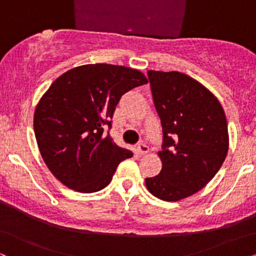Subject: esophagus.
<instances>
[{
	"label": "esophagus",
	"instance_id": "1",
	"mask_svg": "<svg viewBox=\"0 0 256 256\" xmlns=\"http://www.w3.org/2000/svg\"><path fill=\"white\" fill-rule=\"evenodd\" d=\"M136 152H137L139 156H144L148 152V148L144 144V142H140V144L136 146Z\"/></svg>",
	"mask_w": 256,
	"mask_h": 256
}]
</instances>
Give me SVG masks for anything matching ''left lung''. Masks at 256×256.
Wrapping results in <instances>:
<instances>
[{
	"instance_id": "1",
	"label": "left lung",
	"mask_w": 256,
	"mask_h": 256,
	"mask_svg": "<svg viewBox=\"0 0 256 256\" xmlns=\"http://www.w3.org/2000/svg\"><path fill=\"white\" fill-rule=\"evenodd\" d=\"M156 110L162 128V168L146 178L153 196L178 202L206 186L228 152V128L216 97L185 74L148 70Z\"/></svg>"
}]
</instances>
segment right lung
Masks as SVG:
<instances>
[{
    "mask_svg": "<svg viewBox=\"0 0 256 256\" xmlns=\"http://www.w3.org/2000/svg\"><path fill=\"white\" fill-rule=\"evenodd\" d=\"M148 83L140 71L111 64L74 68L37 104L34 130L40 156L63 185L82 193L103 190L119 162L134 153L104 134L122 96Z\"/></svg>",
    "mask_w": 256,
    "mask_h": 256,
    "instance_id": "add662e5",
    "label": "right lung"
}]
</instances>
